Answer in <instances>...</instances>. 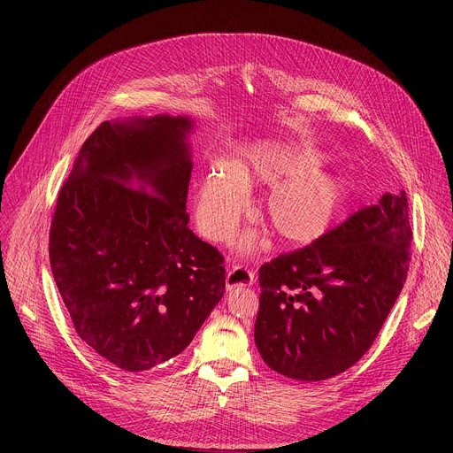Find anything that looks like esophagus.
Returning <instances> with one entry per match:
<instances>
[{"label": "esophagus", "instance_id": "obj_1", "mask_svg": "<svg viewBox=\"0 0 453 453\" xmlns=\"http://www.w3.org/2000/svg\"><path fill=\"white\" fill-rule=\"evenodd\" d=\"M253 282H255V273L242 266H233L226 277V287L229 290L236 287H251Z\"/></svg>", "mask_w": 453, "mask_h": 453}]
</instances>
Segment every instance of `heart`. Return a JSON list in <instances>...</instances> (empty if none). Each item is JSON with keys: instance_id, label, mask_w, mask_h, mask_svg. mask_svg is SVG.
Listing matches in <instances>:
<instances>
[{"instance_id": "heart-1", "label": "heart", "mask_w": 453, "mask_h": 453, "mask_svg": "<svg viewBox=\"0 0 453 453\" xmlns=\"http://www.w3.org/2000/svg\"><path fill=\"white\" fill-rule=\"evenodd\" d=\"M319 152L296 145H257L229 169L203 174L196 193V220L207 239H231L246 209V190L272 188L258 207V219L287 246H306L325 236L345 209L350 187L345 178L318 171ZM255 234L242 239L253 250Z\"/></svg>"}]
</instances>
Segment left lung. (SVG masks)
Here are the masks:
<instances>
[{"mask_svg": "<svg viewBox=\"0 0 453 453\" xmlns=\"http://www.w3.org/2000/svg\"><path fill=\"white\" fill-rule=\"evenodd\" d=\"M411 241L400 190L260 266L255 343L266 365L319 382L358 362L406 282Z\"/></svg>", "mask_w": 453, "mask_h": 453, "instance_id": "8db88e82", "label": "left lung"}]
</instances>
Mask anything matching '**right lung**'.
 <instances>
[{"label":"right lung","mask_w":453,"mask_h":453,"mask_svg":"<svg viewBox=\"0 0 453 453\" xmlns=\"http://www.w3.org/2000/svg\"><path fill=\"white\" fill-rule=\"evenodd\" d=\"M188 117L103 123L64 181L50 260L82 342L115 367L174 358L226 292L222 253L188 229Z\"/></svg>","instance_id":"add662e5"}]
</instances>
